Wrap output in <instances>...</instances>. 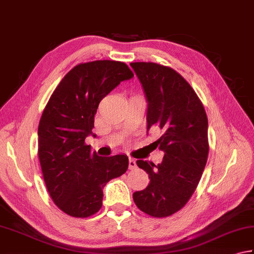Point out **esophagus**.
I'll use <instances>...</instances> for the list:
<instances>
[{
	"label": "esophagus",
	"instance_id": "obj_1",
	"mask_svg": "<svg viewBox=\"0 0 254 254\" xmlns=\"http://www.w3.org/2000/svg\"><path fill=\"white\" fill-rule=\"evenodd\" d=\"M136 167H137V165H136V160L133 159V158H130V157H129V169H130V170H133V169H136Z\"/></svg>",
	"mask_w": 254,
	"mask_h": 254
}]
</instances>
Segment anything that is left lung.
Listing matches in <instances>:
<instances>
[{
	"mask_svg": "<svg viewBox=\"0 0 254 254\" xmlns=\"http://www.w3.org/2000/svg\"><path fill=\"white\" fill-rule=\"evenodd\" d=\"M148 100L147 129L159 128L161 164L137 160L149 176L146 189L132 194L142 212L166 218L183 209L197 189L209 154L208 118L194 89L179 73L151 62L130 63Z\"/></svg>",
	"mask_w": 254,
	"mask_h": 254,
	"instance_id": "left-lung-1",
	"label": "left lung"
}]
</instances>
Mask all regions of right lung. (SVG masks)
Wrapping results in <instances>:
<instances>
[{"label":"right lung","instance_id":"add662e5","mask_svg":"<svg viewBox=\"0 0 254 254\" xmlns=\"http://www.w3.org/2000/svg\"><path fill=\"white\" fill-rule=\"evenodd\" d=\"M133 73L123 62L94 61L71 68L47 102L38 125V159L47 191L62 211L87 218L99 211L103 189L125 174L128 157H99L85 142L98 105Z\"/></svg>","mask_w":254,"mask_h":254}]
</instances>
